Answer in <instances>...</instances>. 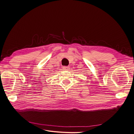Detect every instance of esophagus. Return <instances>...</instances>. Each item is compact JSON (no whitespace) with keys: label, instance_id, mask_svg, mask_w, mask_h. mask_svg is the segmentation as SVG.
I'll list each match as a JSON object with an SVG mask.
<instances>
[{"label":"esophagus","instance_id":"34e87169","mask_svg":"<svg viewBox=\"0 0 134 134\" xmlns=\"http://www.w3.org/2000/svg\"><path fill=\"white\" fill-rule=\"evenodd\" d=\"M69 69H70L69 66H68L63 67V69L65 70H68Z\"/></svg>","mask_w":134,"mask_h":134}]
</instances>
